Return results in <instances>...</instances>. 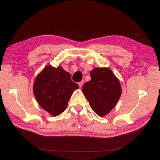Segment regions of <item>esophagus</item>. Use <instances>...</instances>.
I'll return each instance as SVG.
<instances>
[{
	"label": "esophagus",
	"instance_id": "34e87169",
	"mask_svg": "<svg viewBox=\"0 0 160 160\" xmlns=\"http://www.w3.org/2000/svg\"><path fill=\"white\" fill-rule=\"evenodd\" d=\"M84 84V81H80L79 83V87L80 88H81L82 86H83V85Z\"/></svg>",
	"mask_w": 160,
	"mask_h": 160
}]
</instances>
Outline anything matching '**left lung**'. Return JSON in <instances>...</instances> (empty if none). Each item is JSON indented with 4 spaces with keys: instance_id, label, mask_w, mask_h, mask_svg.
Wrapping results in <instances>:
<instances>
[{
    "instance_id": "left-lung-1",
    "label": "left lung",
    "mask_w": 160,
    "mask_h": 160,
    "mask_svg": "<svg viewBox=\"0 0 160 160\" xmlns=\"http://www.w3.org/2000/svg\"><path fill=\"white\" fill-rule=\"evenodd\" d=\"M89 105L98 115L109 113L122 94L119 81L108 68H95L91 72V80L82 88Z\"/></svg>"
}]
</instances>
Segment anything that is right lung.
<instances>
[{"mask_svg": "<svg viewBox=\"0 0 160 160\" xmlns=\"http://www.w3.org/2000/svg\"><path fill=\"white\" fill-rule=\"evenodd\" d=\"M79 85L61 67L47 66L38 75L33 85V92L41 107L52 116L63 112L71 96Z\"/></svg>", "mask_w": 160, "mask_h": 160, "instance_id": "obj_1", "label": "right lung"}]
</instances>
